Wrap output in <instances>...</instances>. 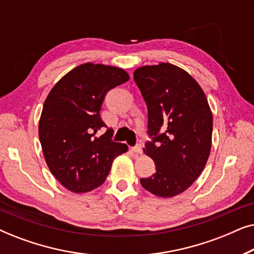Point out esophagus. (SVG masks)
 Returning a JSON list of instances; mask_svg holds the SVG:
<instances>
[{
  "instance_id": "esophagus-1",
  "label": "esophagus",
  "mask_w": 254,
  "mask_h": 254,
  "mask_svg": "<svg viewBox=\"0 0 254 254\" xmlns=\"http://www.w3.org/2000/svg\"><path fill=\"white\" fill-rule=\"evenodd\" d=\"M133 151L135 152V154H137V155H141V154H142V145H141V144H137V145H135V147L133 148Z\"/></svg>"
}]
</instances>
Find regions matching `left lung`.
Instances as JSON below:
<instances>
[{"mask_svg": "<svg viewBox=\"0 0 254 254\" xmlns=\"http://www.w3.org/2000/svg\"><path fill=\"white\" fill-rule=\"evenodd\" d=\"M134 81L148 106L144 154L156 172L141 185L159 197L185 192L206 166L211 149L213 114L203 90L184 69L171 64L143 65Z\"/></svg>", "mask_w": 254, "mask_h": 254, "instance_id": "obj_1", "label": "left lung"}]
</instances>
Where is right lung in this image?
I'll return each mask as SVG.
<instances>
[{"label":"right lung","mask_w":254,"mask_h":254,"mask_svg":"<svg viewBox=\"0 0 254 254\" xmlns=\"http://www.w3.org/2000/svg\"><path fill=\"white\" fill-rule=\"evenodd\" d=\"M129 79L124 69L100 64H79L48 93L39 120L45 161L55 178L74 193H85L105 182L113 159L128 150L112 141V129L100 118L111 89Z\"/></svg>","instance_id":"obj_1"}]
</instances>
